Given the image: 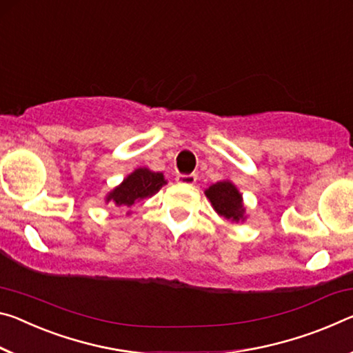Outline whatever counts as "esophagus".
I'll use <instances>...</instances> for the list:
<instances>
[{"label":"esophagus","mask_w":353,"mask_h":353,"mask_svg":"<svg viewBox=\"0 0 353 353\" xmlns=\"http://www.w3.org/2000/svg\"><path fill=\"white\" fill-rule=\"evenodd\" d=\"M198 176L196 174H179L177 176V182L179 183H185V185H193L196 182Z\"/></svg>","instance_id":"esophagus-1"}]
</instances>
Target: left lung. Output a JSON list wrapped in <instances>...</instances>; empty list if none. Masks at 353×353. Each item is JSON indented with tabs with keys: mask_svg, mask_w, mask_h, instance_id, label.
Wrapping results in <instances>:
<instances>
[{
	"mask_svg": "<svg viewBox=\"0 0 353 353\" xmlns=\"http://www.w3.org/2000/svg\"><path fill=\"white\" fill-rule=\"evenodd\" d=\"M205 196L210 199L214 209L221 216L232 221H239L240 218H243L245 209L242 204V194L231 182H216L215 185L205 190Z\"/></svg>",
	"mask_w": 353,
	"mask_h": 353,
	"instance_id": "8db88e82",
	"label": "left lung"
}]
</instances>
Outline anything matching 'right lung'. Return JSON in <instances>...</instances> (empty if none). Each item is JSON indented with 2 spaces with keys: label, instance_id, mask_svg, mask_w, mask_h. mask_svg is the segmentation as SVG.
<instances>
[{
  "label": "right lung",
  "instance_id": "right-lung-1",
  "mask_svg": "<svg viewBox=\"0 0 353 353\" xmlns=\"http://www.w3.org/2000/svg\"><path fill=\"white\" fill-rule=\"evenodd\" d=\"M165 183L166 181L161 172H152L146 168H139L124 179V182L108 194L106 201H113L121 207H130L139 199L152 196Z\"/></svg>",
  "mask_w": 353,
  "mask_h": 353
}]
</instances>
